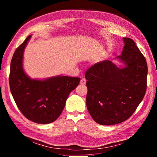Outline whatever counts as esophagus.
<instances>
[{"label":"esophagus","instance_id":"34e87169","mask_svg":"<svg viewBox=\"0 0 157 157\" xmlns=\"http://www.w3.org/2000/svg\"><path fill=\"white\" fill-rule=\"evenodd\" d=\"M86 83V79H85V78H82L81 80H80V84H81V85H84V84H85Z\"/></svg>","mask_w":157,"mask_h":157}]
</instances>
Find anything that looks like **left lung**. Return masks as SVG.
Listing matches in <instances>:
<instances>
[{
  "label": "left lung",
  "instance_id": "obj_1",
  "mask_svg": "<svg viewBox=\"0 0 157 157\" xmlns=\"http://www.w3.org/2000/svg\"><path fill=\"white\" fill-rule=\"evenodd\" d=\"M124 46L116 57L123 65L109 60L95 63L85 73L86 106L94 121L101 125L125 121L144 99L147 89V65L134 41L124 37Z\"/></svg>",
  "mask_w": 157,
  "mask_h": 157
}]
</instances>
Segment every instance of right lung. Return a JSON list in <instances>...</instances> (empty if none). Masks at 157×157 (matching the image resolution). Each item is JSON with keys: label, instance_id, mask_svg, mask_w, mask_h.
I'll list each match as a JSON object with an SVG mask.
<instances>
[{"label": "right lung", "instance_id": "1", "mask_svg": "<svg viewBox=\"0 0 157 157\" xmlns=\"http://www.w3.org/2000/svg\"><path fill=\"white\" fill-rule=\"evenodd\" d=\"M31 37H27L13 55L9 76L10 91L27 119L37 124H49L59 117L69 94L77 88L80 78L60 75L43 80L30 78L23 70V59Z\"/></svg>", "mask_w": 157, "mask_h": 157}]
</instances>
